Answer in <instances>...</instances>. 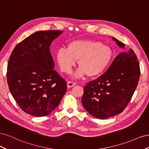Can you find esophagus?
<instances>
[{
	"label": "esophagus",
	"instance_id": "obj_1",
	"mask_svg": "<svg viewBox=\"0 0 149 149\" xmlns=\"http://www.w3.org/2000/svg\"><path fill=\"white\" fill-rule=\"evenodd\" d=\"M76 84V83L75 82H72V81H68L67 83V86L68 88H72L74 86H75Z\"/></svg>",
	"mask_w": 149,
	"mask_h": 149
}]
</instances>
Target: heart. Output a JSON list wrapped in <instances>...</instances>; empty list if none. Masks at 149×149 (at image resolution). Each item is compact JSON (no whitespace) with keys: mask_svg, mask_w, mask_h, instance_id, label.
Listing matches in <instances>:
<instances>
[{"mask_svg":"<svg viewBox=\"0 0 149 149\" xmlns=\"http://www.w3.org/2000/svg\"><path fill=\"white\" fill-rule=\"evenodd\" d=\"M112 49L100 42L94 40H75L68 44L67 49L61 48L56 58L61 70L70 73L78 61L79 68L74 75L79 78L86 74L94 77L103 73L112 60Z\"/></svg>","mask_w":149,"mask_h":149,"instance_id":"1","label":"heart"}]
</instances>
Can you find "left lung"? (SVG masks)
<instances>
[{"instance_id":"obj_1","label":"left lung","mask_w":149,"mask_h":149,"mask_svg":"<svg viewBox=\"0 0 149 149\" xmlns=\"http://www.w3.org/2000/svg\"><path fill=\"white\" fill-rule=\"evenodd\" d=\"M117 45L125 44L112 37ZM141 74L133 49L117 56L106 73L84 87L81 102L84 109L97 119H107L123 112L131 100Z\"/></svg>"}]
</instances>
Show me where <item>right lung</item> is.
Returning <instances> with one entry per match:
<instances>
[{
  "instance_id": "right-lung-1",
  "label": "right lung",
  "mask_w": 149,
  "mask_h": 149,
  "mask_svg": "<svg viewBox=\"0 0 149 149\" xmlns=\"http://www.w3.org/2000/svg\"><path fill=\"white\" fill-rule=\"evenodd\" d=\"M62 33L37 31L18 43L8 60V88L21 109L31 116L50 114L66 92L65 79L53 70L49 49L52 42Z\"/></svg>"
}]
</instances>
